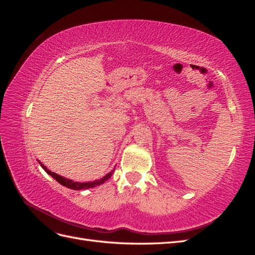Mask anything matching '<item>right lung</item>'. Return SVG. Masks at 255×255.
Segmentation results:
<instances>
[{"instance_id":"obj_1","label":"right lung","mask_w":255,"mask_h":255,"mask_svg":"<svg viewBox=\"0 0 255 255\" xmlns=\"http://www.w3.org/2000/svg\"><path fill=\"white\" fill-rule=\"evenodd\" d=\"M39 164H40V166L44 169V170L47 171V173H49L50 175H52V176L54 177V179H55L59 184L64 185V186H66V187H68V188L74 189V190H82V189H87V188H92V187L99 186V185H101V184H103L104 182H106V180H109L110 177L112 176V174H113V172H110L109 174H106L104 177H102V179H100V180H96V181H94V182H87V183H79V182H73V181H71V180L66 179V177L60 176V175H58V174H56V173H54V172H51V171L49 170V169H47V167L43 166V164L40 163V161H39Z\"/></svg>"}]
</instances>
